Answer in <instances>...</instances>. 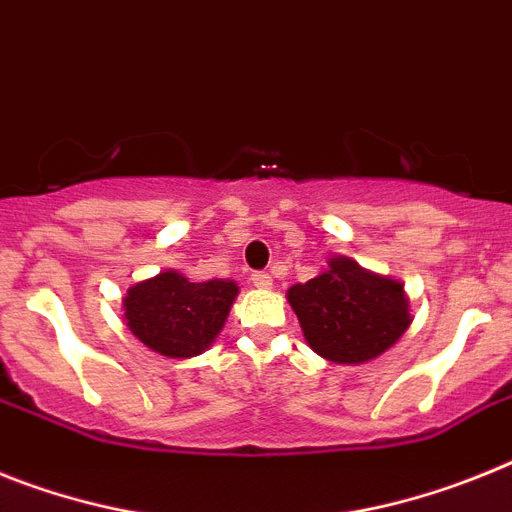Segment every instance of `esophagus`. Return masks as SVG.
<instances>
[{
	"mask_svg": "<svg viewBox=\"0 0 512 512\" xmlns=\"http://www.w3.org/2000/svg\"><path fill=\"white\" fill-rule=\"evenodd\" d=\"M252 283H255V288H260V291L273 288V278H270V273H252Z\"/></svg>",
	"mask_w": 512,
	"mask_h": 512,
	"instance_id": "1",
	"label": "esophagus"
}]
</instances>
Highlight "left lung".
<instances>
[{"label":"left lung","mask_w":512,"mask_h":512,"mask_svg":"<svg viewBox=\"0 0 512 512\" xmlns=\"http://www.w3.org/2000/svg\"><path fill=\"white\" fill-rule=\"evenodd\" d=\"M309 348L324 361L358 366L379 358L412 324L404 283L345 255L286 293Z\"/></svg>","instance_id":"left-lung-1"}]
</instances>
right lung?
<instances>
[{"mask_svg":"<svg viewBox=\"0 0 512 512\" xmlns=\"http://www.w3.org/2000/svg\"><path fill=\"white\" fill-rule=\"evenodd\" d=\"M237 293L239 286L229 278L193 283L180 270H162L128 288L123 319L154 353L195 358L224 330Z\"/></svg>","mask_w":512,"mask_h":512,"instance_id":"obj_1","label":"right lung"}]
</instances>
